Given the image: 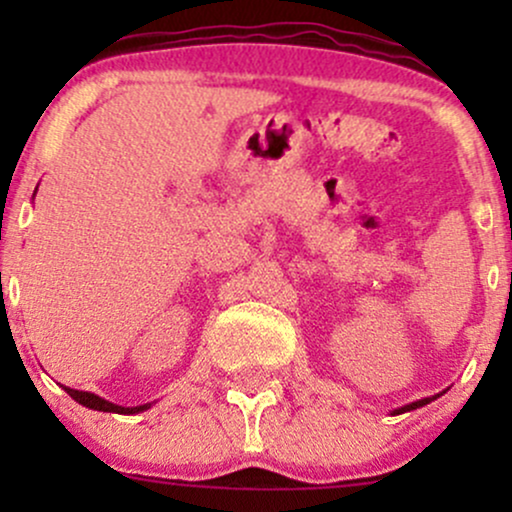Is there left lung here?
I'll return each mask as SVG.
<instances>
[{
    "label": "left lung",
    "mask_w": 512,
    "mask_h": 512,
    "mask_svg": "<svg viewBox=\"0 0 512 512\" xmlns=\"http://www.w3.org/2000/svg\"><path fill=\"white\" fill-rule=\"evenodd\" d=\"M428 402H431V399H419V402H411V404H407V407L397 409L395 414H402V411H411V409H419V407H424V404H428Z\"/></svg>",
    "instance_id": "8db88e82"
}]
</instances>
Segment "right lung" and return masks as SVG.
<instances>
[{
  "label": "right lung",
  "mask_w": 512,
  "mask_h": 512,
  "mask_svg": "<svg viewBox=\"0 0 512 512\" xmlns=\"http://www.w3.org/2000/svg\"><path fill=\"white\" fill-rule=\"evenodd\" d=\"M67 390V395L76 399L79 404H84L88 409H96V411H115V414H137V411H144L149 404H142V407H117L113 402H105V399L91 395V392H79V390H72V387H64Z\"/></svg>",
  "instance_id": "add662e5"
}]
</instances>
